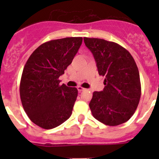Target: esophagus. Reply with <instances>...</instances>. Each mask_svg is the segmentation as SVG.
<instances>
[{
	"mask_svg": "<svg viewBox=\"0 0 159 159\" xmlns=\"http://www.w3.org/2000/svg\"><path fill=\"white\" fill-rule=\"evenodd\" d=\"M77 89H78V91H79V92H81V91H84V90H85V89H84V88L81 87V86H78V87L77 88Z\"/></svg>",
	"mask_w": 159,
	"mask_h": 159,
	"instance_id": "34e87169",
	"label": "esophagus"
}]
</instances>
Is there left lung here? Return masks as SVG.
<instances>
[{
    "mask_svg": "<svg viewBox=\"0 0 159 159\" xmlns=\"http://www.w3.org/2000/svg\"><path fill=\"white\" fill-rule=\"evenodd\" d=\"M94 55L105 88L94 91L89 103L92 115L109 126L123 124L137 109L141 98L140 76L134 58L122 46L100 38H84Z\"/></svg>",
    "mask_w": 159,
    "mask_h": 159,
    "instance_id": "1",
    "label": "left lung"
}]
</instances>
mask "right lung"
<instances>
[{
	"mask_svg": "<svg viewBox=\"0 0 159 159\" xmlns=\"http://www.w3.org/2000/svg\"><path fill=\"white\" fill-rule=\"evenodd\" d=\"M81 37L51 40L29 57L22 72L20 97L30 121L44 129L60 125L71 115L78 89L63 84L59 77L70 65Z\"/></svg>",
	"mask_w": 159,
	"mask_h": 159,
	"instance_id": "obj_1",
	"label": "right lung"
}]
</instances>
